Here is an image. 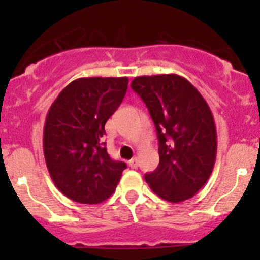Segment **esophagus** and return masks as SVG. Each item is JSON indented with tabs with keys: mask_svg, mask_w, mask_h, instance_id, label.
Wrapping results in <instances>:
<instances>
[{
	"mask_svg": "<svg viewBox=\"0 0 260 260\" xmlns=\"http://www.w3.org/2000/svg\"><path fill=\"white\" fill-rule=\"evenodd\" d=\"M128 165H129L132 169H136V167H138V157H133L132 159H129V161H128Z\"/></svg>",
	"mask_w": 260,
	"mask_h": 260,
	"instance_id": "esophagus-1",
	"label": "esophagus"
}]
</instances>
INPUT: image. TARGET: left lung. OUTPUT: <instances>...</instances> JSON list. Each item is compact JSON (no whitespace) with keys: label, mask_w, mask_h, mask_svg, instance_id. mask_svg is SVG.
<instances>
[{"label":"left lung","mask_w":260,"mask_h":260,"mask_svg":"<svg viewBox=\"0 0 260 260\" xmlns=\"http://www.w3.org/2000/svg\"><path fill=\"white\" fill-rule=\"evenodd\" d=\"M131 86L145 102L158 138L159 165L145 180L164 200H188L209 180L216 158L210 107L190 81L177 74L137 77Z\"/></svg>","instance_id":"obj_1"}]
</instances>
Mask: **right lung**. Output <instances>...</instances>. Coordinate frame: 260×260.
Wrapping results in <instances>:
<instances>
[{
	"mask_svg": "<svg viewBox=\"0 0 260 260\" xmlns=\"http://www.w3.org/2000/svg\"><path fill=\"white\" fill-rule=\"evenodd\" d=\"M128 78H79L50 107L44 125V156L54 185L80 204H99L115 191L124 162L109 157L106 122L122 103Z\"/></svg>",
	"mask_w": 260,
	"mask_h": 260,
	"instance_id": "add662e5",
	"label": "right lung"
}]
</instances>
